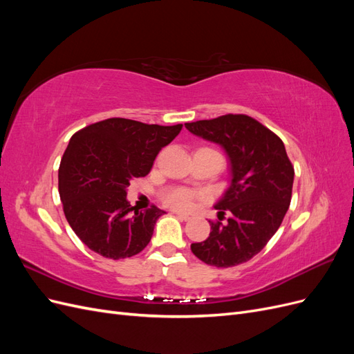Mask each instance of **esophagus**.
Segmentation results:
<instances>
[{
	"mask_svg": "<svg viewBox=\"0 0 354 354\" xmlns=\"http://www.w3.org/2000/svg\"><path fill=\"white\" fill-rule=\"evenodd\" d=\"M176 216H177L180 220H185V221H187V220L192 218L190 214H185V212H176Z\"/></svg>",
	"mask_w": 354,
	"mask_h": 354,
	"instance_id": "34e87169",
	"label": "esophagus"
}]
</instances>
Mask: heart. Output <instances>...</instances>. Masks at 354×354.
<instances>
[{
    "mask_svg": "<svg viewBox=\"0 0 354 354\" xmlns=\"http://www.w3.org/2000/svg\"><path fill=\"white\" fill-rule=\"evenodd\" d=\"M195 195L192 194L187 189H173L167 192L164 195V201L168 203L169 207L176 209H185L192 205V201H194Z\"/></svg>",
    "mask_w": 354,
    "mask_h": 354,
    "instance_id": "b5f03b06",
    "label": "heart"
}]
</instances>
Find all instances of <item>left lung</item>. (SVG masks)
Segmentation results:
<instances>
[{"label":"left lung","mask_w":354,"mask_h":354,"mask_svg":"<svg viewBox=\"0 0 354 354\" xmlns=\"http://www.w3.org/2000/svg\"><path fill=\"white\" fill-rule=\"evenodd\" d=\"M229 158L230 185L216 203L226 223L209 221V236L190 250L203 263L233 267L250 261L279 229L291 203L294 167L283 142L254 118L223 115L185 124Z\"/></svg>","instance_id":"8db88e82"}]
</instances>
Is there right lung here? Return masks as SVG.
Masks as SVG:
<instances>
[{
  "mask_svg": "<svg viewBox=\"0 0 354 354\" xmlns=\"http://www.w3.org/2000/svg\"><path fill=\"white\" fill-rule=\"evenodd\" d=\"M111 118L75 133L59 168V194L75 234L106 259H128L151 242L165 211H138L127 201V187L151 171L160 149L181 131Z\"/></svg>",
  "mask_w": 354,
  "mask_h": 354,
  "instance_id": "right-lung-1",
  "label": "right lung"
}]
</instances>
